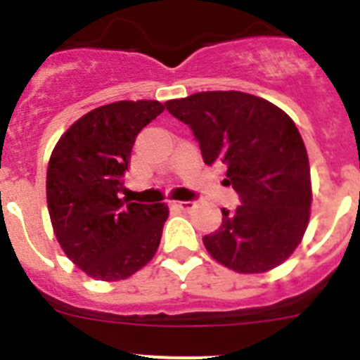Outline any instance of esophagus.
I'll return each instance as SVG.
<instances>
[{
  "label": "esophagus",
  "instance_id": "esophagus-1",
  "mask_svg": "<svg viewBox=\"0 0 360 360\" xmlns=\"http://www.w3.org/2000/svg\"><path fill=\"white\" fill-rule=\"evenodd\" d=\"M178 209H182V211L189 212L191 209H195V202H176L174 203Z\"/></svg>",
  "mask_w": 360,
  "mask_h": 360
}]
</instances>
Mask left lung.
Wrapping results in <instances>:
<instances>
[{"label":"left lung","instance_id":"obj_1","mask_svg":"<svg viewBox=\"0 0 360 360\" xmlns=\"http://www.w3.org/2000/svg\"><path fill=\"white\" fill-rule=\"evenodd\" d=\"M165 110L189 126L205 164H225L224 186L240 196L203 236L209 254L241 274L281 265L307 231L311 203L307 148L290 117L243 91H200Z\"/></svg>","mask_w":360,"mask_h":360}]
</instances>
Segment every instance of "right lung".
Wrapping results in <instances>:
<instances>
[{
  "label": "right lung",
  "instance_id": "1",
  "mask_svg": "<svg viewBox=\"0 0 360 360\" xmlns=\"http://www.w3.org/2000/svg\"><path fill=\"white\" fill-rule=\"evenodd\" d=\"M164 111L158 101L95 108L59 139L46 173V200L57 241L90 278L126 279L158 249L165 203L122 198L136 135Z\"/></svg>",
  "mask_w": 360,
  "mask_h": 360
}]
</instances>
